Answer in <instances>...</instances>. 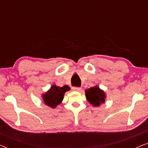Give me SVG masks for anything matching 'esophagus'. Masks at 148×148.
<instances>
[{"label": "esophagus", "instance_id": "obj_1", "mask_svg": "<svg viewBox=\"0 0 148 148\" xmlns=\"http://www.w3.org/2000/svg\"><path fill=\"white\" fill-rule=\"evenodd\" d=\"M73 90L80 92V91L82 90V88H79V87H73Z\"/></svg>", "mask_w": 148, "mask_h": 148}]
</instances>
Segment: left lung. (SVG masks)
I'll list each match as a JSON object with an SVG mask.
<instances>
[{
    "instance_id": "1",
    "label": "left lung",
    "mask_w": 148,
    "mask_h": 148,
    "mask_svg": "<svg viewBox=\"0 0 148 148\" xmlns=\"http://www.w3.org/2000/svg\"><path fill=\"white\" fill-rule=\"evenodd\" d=\"M87 100L94 106H99L105 102L106 94L104 91L100 90L98 86H95L86 90Z\"/></svg>"
}]
</instances>
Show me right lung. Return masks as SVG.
Returning a JSON list of instances; mask_svg holds the SVG:
<instances>
[{
  "mask_svg": "<svg viewBox=\"0 0 148 148\" xmlns=\"http://www.w3.org/2000/svg\"><path fill=\"white\" fill-rule=\"evenodd\" d=\"M69 90H70V88L68 86L58 87L56 85H53L50 87V90L47 92L42 95L44 102L52 108H56L57 105L61 103L64 98V94Z\"/></svg>",
  "mask_w": 148,
  "mask_h": 148,
  "instance_id": "right-lung-1",
  "label": "right lung"
}]
</instances>
